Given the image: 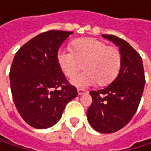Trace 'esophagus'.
Here are the masks:
<instances>
[{
  "mask_svg": "<svg viewBox=\"0 0 151 151\" xmlns=\"http://www.w3.org/2000/svg\"><path fill=\"white\" fill-rule=\"evenodd\" d=\"M87 92H88V91H85V90H83V89H78V94H79V95H82V94L87 93Z\"/></svg>",
  "mask_w": 151,
  "mask_h": 151,
  "instance_id": "esophagus-1",
  "label": "esophagus"
}]
</instances>
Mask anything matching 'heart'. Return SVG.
<instances>
[{"instance_id":"obj_1","label":"heart","mask_w":151,"mask_h":151,"mask_svg":"<svg viewBox=\"0 0 151 151\" xmlns=\"http://www.w3.org/2000/svg\"><path fill=\"white\" fill-rule=\"evenodd\" d=\"M71 47L72 52L58 51L57 62L69 79L73 78L83 65L85 71L72 80L74 85L87 87L97 82L105 86L117 77L121 66V53L118 47L108 46L105 42L94 38L76 40Z\"/></svg>"}]
</instances>
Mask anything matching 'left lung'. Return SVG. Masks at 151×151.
I'll return each mask as SVG.
<instances>
[{
	"instance_id": "1",
	"label": "left lung",
	"mask_w": 151,
	"mask_h": 151,
	"mask_svg": "<svg viewBox=\"0 0 151 151\" xmlns=\"http://www.w3.org/2000/svg\"><path fill=\"white\" fill-rule=\"evenodd\" d=\"M102 37L119 47L121 66L111 84L90 92L92 103L87 111V118L98 132L112 133L125 127L136 113L145 75L140 55L126 40L114 35L103 34Z\"/></svg>"
}]
</instances>
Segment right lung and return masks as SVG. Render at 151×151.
I'll list each match as a JSON object with an SVG mask.
<instances>
[{"label":"right lung","mask_w":151,"mask_h":151,"mask_svg":"<svg viewBox=\"0 0 151 151\" xmlns=\"http://www.w3.org/2000/svg\"><path fill=\"white\" fill-rule=\"evenodd\" d=\"M72 32L48 31L30 40L14 56L11 91L17 111L26 123L47 129L61 118L65 106L78 96L57 62V52Z\"/></svg>","instance_id":"right-lung-1"}]
</instances>
